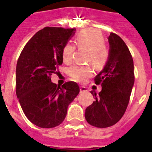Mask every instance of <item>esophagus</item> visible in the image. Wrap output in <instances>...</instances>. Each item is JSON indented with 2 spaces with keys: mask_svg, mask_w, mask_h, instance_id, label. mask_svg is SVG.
Listing matches in <instances>:
<instances>
[{
  "mask_svg": "<svg viewBox=\"0 0 152 152\" xmlns=\"http://www.w3.org/2000/svg\"><path fill=\"white\" fill-rule=\"evenodd\" d=\"M80 92H88V88H86V87H84V86H80Z\"/></svg>",
  "mask_w": 152,
  "mask_h": 152,
  "instance_id": "34e87169",
  "label": "esophagus"
}]
</instances>
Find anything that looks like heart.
<instances>
[{"mask_svg": "<svg viewBox=\"0 0 152 152\" xmlns=\"http://www.w3.org/2000/svg\"><path fill=\"white\" fill-rule=\"evenodd\" d=\"M75 42L80 48H85L89 50L88 61H91L94 66L100 68L103 66L108 59L109 52L104 45V38L99 31L95 29H84L77 33ZM75 47L71 42L64 45L62 50V58L65 63L72 61ZM69 75L78 82H84L91 77L93 70L89 65H73L68 70Z\"/></svg>", "mask_w": 152, "mask_h": 152, "instance_id": "b5f03b06", "label": "heart"}]
</instances>
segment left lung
<instances>
[{
  "label": "left lung",
  "instance_id": "obj_1",
  "mask_svg": "<svg viewBox=\"0 0 152 152\" xmlns=\"http://www.w3.org/2000/svg\"><path fill=\"white\" fill-rule=\"evenodd\" d=\"M108 59L105 66L94 78L96 84H101L95 100L85 110V119L91 126L107 128L113 126L124 115L133 88L134 64L128 47L118 35L111 33Z\"/></svg>",
  "mask_w": 152,
  "mask_h": 152
}]
</instances>
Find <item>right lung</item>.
I'll return each mask as SVG.
<instances>
[{
	"mask_svg": "<svg viewBox=\"0 0 152 152\" xmlns=\"http://www.w3.org/2000/svg\"><path fill=\"white\" fill-rule=\"evenodd\" d=\"M75 31V28L45 27L29 39L17 61V98L27 119L41 128L61 124L80 91L77 83L69 81L61 88L50 78L62 64L63 48Z\"/></svg>",
	"mask_w": 152,
	"mask_h": 152,
	"instance_id": "obj_1",
	"label": "right lung"
}]
</instances>
